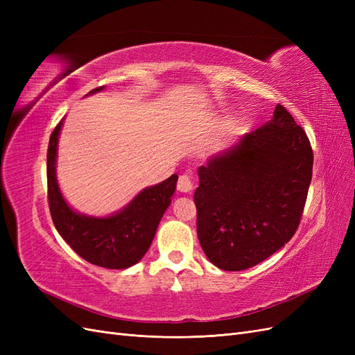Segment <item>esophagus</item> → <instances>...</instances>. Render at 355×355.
Wrapping results in <instances>:
<instances>
[{
  "instance_id": "1",
  "label": "esophagus",
  "mask_w": 355,
  "mask_h": 355,
  "mask_svg": "<svg viewBox=\"0 0 355 355\" xmlns=\"http://www.w3.org/2000/svg\"><path fill=\"white\" fill-rule=\"evenodd\" d=\"M192 188H194V182H192V178L189 175H180L178 180V189L180 192H191Z\"/></svg>"
}]
</instances>
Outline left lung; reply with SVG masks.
Returning <instances> with one entry per match:
<instances>
[{"label":"left lung","instance_id":"8db88e82","mask_svg":"<svg viewBox=\"0 0 355 355\" xmlns=\"http://www.w3.org/2000/svg\"><path fill=\"white\" fill-rule=\"evenodd\" d=\"M304 128L278 103L274 116L198 168L197 234L209 261L243 271L293 237L313 178Z\"/></svg>","mask_w":355,"mask_h":355}]
</instances>
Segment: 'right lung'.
I'll return each mask as SVG.
<instances>
[{
	"mask_svg": "<svg viewBox=\"0 0 355 355\" xmlns=\"http://www.w3.org/2000/svg\"><path fill=\"white\" fill-rule=\"evenodd\" d=\"M103 87L92 90L98 93ZM63 120L53 130L47 149V196L53 223L83 259L110 270H125L142 259L175 194L178 175L145 188L127 206L106 218L80 214L63 198L56 179L58 141Z\"/></svg>",
	"mask_w": 355,
	"mask_h": 355,
	"instance_id": "obj_1",
	"label": "right lung"
}]
</instances>
